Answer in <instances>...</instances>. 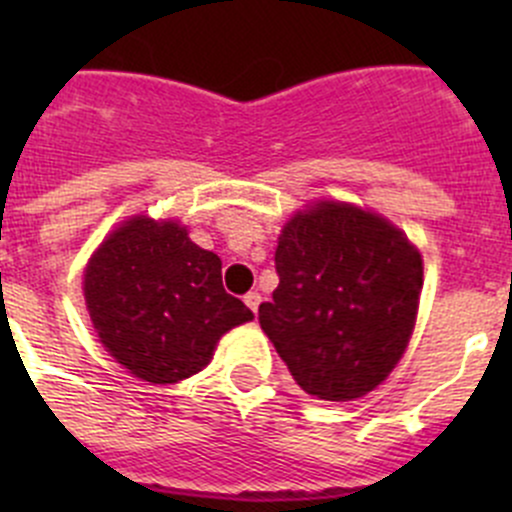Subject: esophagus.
Wrapping results in <instances>:
<instances>
[{
    "mask_svg": "<svg viewBox=\"0 0 512 512\" xmlns=\"http://www.w3.org/2000/svg\"><path fill=\"white\" fill-rule=\"evenodd\" d=\"M260 302H262L260 292H247V294H245V304H247V307H250L255 314H257V307H260Z\"/></svg>",
    "mask_w": 512,
    "mask_h": 512,
    "instance_id": "1",
    "label": "esophagus"
}]
</instances>
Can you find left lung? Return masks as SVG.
<instances>
[{"label": "left lung", "mask_w": 512, "mask_h": 512, "mask_svg": "<svg viewBox=\"0 0 512 512\" xmlns=\"http://www.w3.org/2000/svg\"><path fill=\"white\" fill-rule=\"evenodd\" d=\"M280 285L260 327L294 381L324 401H354L389 379L414 334L421 250L389 218L317 198L282 225Z\"/></svg>", "instance_id": "obj_1"}]
</instances>
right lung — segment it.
Instances as JSON below:
<instances>
[{"instance_id":"obj_1","label":"right lung","mask_w":512,"mask_h":512,"mask_svg":"<svg viewBox=\"0 0 512 512\" xmlns=\"http://www.w3.org/2000/svg\"><path fill=\"white\" fill-rule=\"evenodd\" d=\"M81 289L103 349L160 386L203 371L220 339L255 319L223 289L220 257L175 218L118 223L86 262Z\"/></svg>"}]
</instances>
